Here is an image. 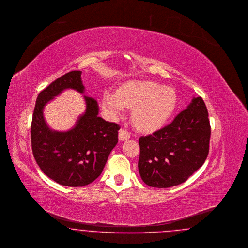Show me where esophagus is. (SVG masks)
<instances>
[{"label":"esophagus","instance_id":"34e87169","mask_svg":"<svg viewBox=\"0 0 248 248\" xmlns=\"http://www.w3.org/2000/svg\"><path fill=\"white\" fill-rule=\"evenodd\" d=\"M130 138V133L124 129H120L119 131V140L124 141V140H126Z\"/></svg>","mask_w":248,"mask_h":248}]
</instances>
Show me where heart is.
<instances>
[{"mask_svg":"<svg viewBox=\"0 0 248 248\" xmlns=\"http://www.w3.org/2000/svg\"><path fill=\"white\" fill-rule=\"evenodd\" d=\"M177 93L171 87H163L149 80H135L120 88L118 93L106 92L103 108L112 117L122 114L126 106L134 107L132 120L142 131L160 128L174 112Z\"/></svg>","mask_w":248,"mask_h":248,"instance_id":"b5f03b06","label":"heart"}]
</instances>
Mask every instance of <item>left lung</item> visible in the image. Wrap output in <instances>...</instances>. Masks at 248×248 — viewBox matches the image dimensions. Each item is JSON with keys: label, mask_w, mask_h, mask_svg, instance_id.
<instances>
[{"label": "left lung", "mask_w": 248, "mask_h": 248, "mask_svg": "<svg viewBox=\"0 0 248 248\" xmlns=\"http://www.w3.org/2000/svg\"><path fill=\"white\" fill-rule=\"evenodd\" d=\"M202 97H194L186 109L160 130L139 140V171L152 187L168 188L186 182L209 154L211 126Z\"/></svg>", "instance_id": "left-lung-1"}]
</instances>
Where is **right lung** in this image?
<instances>
[{"instance_id":"right-lung-1","label":"right lung","mask_w":248,"mask_h":248,"mask_svg":"<svg viewBox=\"0 0 248 248\" xmlns=\"http://www.w3.org/2000/svg\"><path fill=\"white\" fill-rule=\"evenodd\" d=\"M65 89L84 93L81 71L60 77L38 94L31 125V149L37 165L48 178L65 186H84L102 173L118 142L120 126L98 117L96 100L84 96L86 110L72 129H50L45 121L44 107Z\"/></svg>"}]
</instances>
